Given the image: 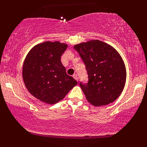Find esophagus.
Listing matches in <instances>:
<instances>
[{"instance_id": "34e87169", "label": "esophagus", "mask_w": 147, "mask_h": 147, "mask_svg": "<svg viewBox=\"0 0 147 147\" xmlns=\"http://www.w3.org/2000/svg\"><path fill=\"white\" fill-rule=\"evenodd\" d=\"M73 77H74V79L77 80H78V74H74L73 75Z\"/></svg>"}]
</instances>
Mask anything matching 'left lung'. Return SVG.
<instances>
[{
    "instance_id": "obj_1",
    "label": "left lung",
    "mask_w": 147,
    "mask_h": 147,
    "mask_svg": "<svg viewBox=\"0 0 147 147\" xmlns=\"http://www.w3.org/2000/svg\"><path fill=\"white\" fill-rule=\"evenodd\" d=\"M74 49L83 60L88 81L80 86L92 105H106L117 99L126 82L125 65L112 46L99 40L78 44Z\"/></svg>"
}]
</instances>
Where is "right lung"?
Instances as JSON below:
<instances>
[{
    "label": "right lung",
    "instance_id": "1",
    "mask_svg": "<svg viewBox=\"0 0 147 147\" xmlns=\"http://www.w3.org/2000/svg\"><path fill=\"white\" fill-rule=\"evenodd\" d=\"M66 44L58 41L39 44L26 57L23 67L24 83L34 97L53 104L61 100L77 81L67 75L62 65L61 56Z\"/></svg>",
    "mask_w": 147,
    "mask_h": 147
}]
</instances>
